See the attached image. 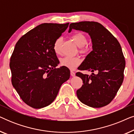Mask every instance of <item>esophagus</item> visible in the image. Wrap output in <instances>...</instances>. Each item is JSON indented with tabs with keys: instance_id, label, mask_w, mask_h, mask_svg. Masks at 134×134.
Listing matches in <instances>:
<instances>
[{
	"instance_id": "1",
	"label": "esophagus",
	"mask_w": 134,
	"mask_h": 134,
	"mask_svg": "<svg viewBox=\"0 0 134 134\" xmlns=\"http://www.w3.org/2000/svg\"><path fill=\"white\" fill-rule=\"evenodd\" d=\"M75 75H76V74H75V72H74V71H71V76L74 77V76H75Z\"/></svg>"
}]
</instances>
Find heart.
<instances>
[{
  "label": "heart",
  "mask_w": 134,
  "mask_h": 134,
  "mask_svg": "<svg viewBox=\"0 0 134 134\" xmlns=\"http://www.w3.org/2000/svg\"><path fill=\"white\" fill-rule=\"evenodd\" d=\"M71 38L77 46L80 47V52L85 53L87 52L88 47L86 44L88 43V40L85 35L82 33H76L71 36ZM62 41H63L62 38L59 37L57 38L55 41H54V45H53V49H54L55 54L57 55H60L61 54V45ZM80 63H81V60L77 57H65L60 60V65L70 69H75L80 65Z\"/></svg>",
  "instance_id": "1"
}]
</instances>
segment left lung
I'll return each instance as SVG.
<instances>
[{
  "label": "left lung",
  "instance_id": "left-lung-1",
  "mask_svg": "<svg viewBox=\"0 0 134 134\" xmlns=\"http://www.w3.org/2000/svg\"><path fill=\"white\" fill-rule=\"evenodd\" d=\"M72 29L88 33L93 44V51L78 68L79 70L91 71L92 74H76L83 83L76 91L77 98L89 107L107 105L116 96L124 79L126 62L120 44L107 29L97 22L71 23L69 32Z\"/></svg>",
  "mask_w": 134,
  "mask_h": 134
}]
</instances>
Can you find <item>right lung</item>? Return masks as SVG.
Masks as SVG:
<instances>
[{"instance_id":"obj_1","label":"right lung","mask_w":134,"mask_h":134,"mask_svg":"<svg viewBox=\"0 0 134 134\" xmlns=\"http://www.w3.org/2000/svg\"><path fill=\"white\" fill-rule=\"evenodd\" d=\"M69 23L41 24L26 33L16 43L10 58L12 83L25 104L41 109L50 105L61 85L70 77L59 63L53 45Z\"/></svg>"}]
</instances>
